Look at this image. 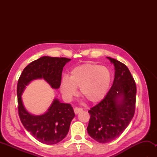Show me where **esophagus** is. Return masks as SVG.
Here are the masks:
<instances>
[{
	"instance_id": "1",
	"label": "esophagus",
	"mask_w": 157,
	"mask_h": 157,
	"mask_svg": "<svg viewBox=\"0 0 157 157\" xmlns=\"http://www.w3.org/2000/svg\"><path fill=\"white\" fill-rule=\"evenodd\" d=\"M82 108H79V107H75L74 109V113H75V114H78V113H79V112H81L82 111Z\"/></svg>"
}]
</instances>
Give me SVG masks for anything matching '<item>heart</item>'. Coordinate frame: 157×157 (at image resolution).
<instances>
[{"mask_svg":"<svg viewBox=\"0 0 157 157\" xmlns=\"http://www.w3.org/2000/svg\"><path fill=\"white\" fill-rule=\"evenodd\" d=\"M111 83V73L105 66L86 63L75 67L60 84V91L66 101L77 95V88L89 102L96 103L105 97Z\"/></svg>","mask_w":157,"mask_h":157,"instance_id":"1","label":"heart"}]
</instances>
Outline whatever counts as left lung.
Returning a JSON list of instances; mask_svg holds the SVG:
<instances>
[{"label":"left lung","instance_id":"left-lung-1","mask_svg":"<svg viewBox=\"0 0 157 157\" xmlns=\"http://www.w3.org/2000/svg\"><path fill=\"white\" fill-rule=\"evenodd\" d=\"M115 66V78L107 94L88 111V134L100 143L118 138L132 121L135 113L136 86L125 64L106 57Z\"/></svg>","mask_w":157,"mask_h":157}]
</instances>
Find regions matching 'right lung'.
Listing matches in <instances>:
<instances>
[{
	"label": "right lung",
	"instance_id": "obj_1",
	"mask_svg": "<svg viewBox=\"0 0 157 157\" xmlns=\"http://www.w3.org/2000/svg\"><path fill=\"white\" fill-rule=\"evenodd\" d=\"M70 59L42 56L25 67L20 75L17 86L18 112L25 129L37 140L45 144H55L64 139L75 117L70 104L55 98L47 112L41 115L29 113L23 104L21 95L25 86L32 80L44 79L52 88L58 89L61 82L63 67Z\"/></svg>",
	"mask_w": 157,
	"mask_h": 157
}]
</instances>
